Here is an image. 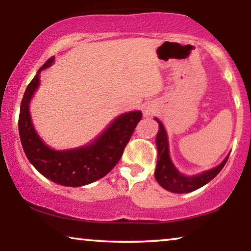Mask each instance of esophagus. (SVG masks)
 <instances>
[{
    "instance_id": "obj_1",
    "label": "esophagus",
    "mask_w": 251,
    "mask_h": 251,
    "mask_svg": "<svg viewBox=\"0 0 251 251\" xmlns=\"http://www.w3.org/2000/svg\"><path fill=\"white\" fill-rule=\"evenodd\" d=\"M153 114V109H151V108H145V111H144V115L145 116H150V115H152Z\"/></svg>"
}]
</instances>
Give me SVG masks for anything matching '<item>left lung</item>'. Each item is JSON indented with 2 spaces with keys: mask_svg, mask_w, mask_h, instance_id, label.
Wrapping results in <instances>:
<instances>
[{
  "mask_svg": "<svg viewBox=\"0 0 251 251\" xmlns=\"http://www.w3.org/2000/svg\"><path fill=\"white\" fill-rule=\"evenodd\" d=\"M155 120L159 122V132L156 135L157 163L154 176L161 186L173 193H190V192L204 186L221 173L228 159V155L219 166L212 168L210 170L203 171L202 174L194 175V176H184L183 174H180L170 160L169 144H168L166 129L159 120L156 118Z\"/></svg>",
  "mask_w": 251,
  "mask_h": 251,
  "instance_id": "1",
  "label": "left lung"
}]
</instances>
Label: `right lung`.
Segmentation results:
<instances>
[{"instance_id":"obj_1","label":"right lung","mask_w":251,"mask_h":251,"mask_svg":"<svg viewBox=\"0 0 251 251\" xmlns=\"http://www.w3.org/2000/svg\"><path fill=\"white\" fill-rule=\"evenodd\" d=\"M53 58H49L37 71L24 94L18 122L20 140L27 159L44 177L64 186H83L100 179L115 167L143 114L140 111H133L119 115L87 146L67 151L50 149L34 129L29 102L39 87L41 71L51 66Z\"/></svg>"}]
</instances>
